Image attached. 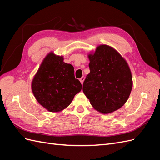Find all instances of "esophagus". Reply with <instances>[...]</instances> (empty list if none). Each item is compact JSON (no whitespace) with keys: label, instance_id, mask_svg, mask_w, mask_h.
Here are the masks:
<instances>
[{"label":"esophagus","instance_id":"1","mask_svg":"<svg viewBox=\"0 0 160 160\" xmlns=\"http://www.w3.org/2000/svg\"><path fill=\"white\" fill-rule=\"evenodd\" d=\"M84 80H85V77H81V78L79 79V81H80V82H81L82 85H83V83Z\"/></svg>","mask_w":160,"mask_h":160}]
</instances>
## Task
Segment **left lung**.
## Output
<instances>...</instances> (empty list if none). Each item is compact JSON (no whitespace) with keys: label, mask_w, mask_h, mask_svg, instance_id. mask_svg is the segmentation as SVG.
<instances>
[{"label":"left lung","mask_w":160,"mask_h":160,"mask_svg":"<svg viewBox=\"0 0 160 160\" xmlns=\"http://www.w3.org/2000/svg\"><path fill=\"white\" fill-rule=\"evenodd\" d=\"M90 72L83 91L93 108L103 114L119 109L126 103L133 87L127 61L113 47L101 45L88 55Z\"/></svg>","instance_id":"8db88e82"}]
</instances>
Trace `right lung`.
<instances>
[{"label":"right lung","mask_w":160,"mask_h":160,"mask_svg":"<svg viewBox=\"0 0 160 160\" xmlns=\"http://www.w3.org/2000/svg\"><path fill=\"white\" fill-rule=\"evenodd\" d=\"M62 56L50 52L34 76L31 89L41 105L51 112H59L71 104L82 85L75 78L74 67Z\"/></svg>","instance_id":"right-lung-1"}]
</instances>
